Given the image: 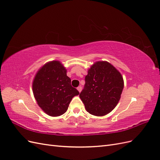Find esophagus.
<instances>
[{"label": "esophagus", "instance_id": "esophagus-1", "mask_svg": "<svg viewBox=\"0 0 160 160\" xmlns=\"http://www.w3.org/2000/svg\"><path fill=\"white\" fill-rule=\"evenodd\" d=\"M77 90L79 91V92H81V90H82V88H81V86L78 87V88H77Z\"/></svg>", "mask_w": 160, "mask_h": 160}]
</instances>
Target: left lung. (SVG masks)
Returning <instances> with one entry per match:
<instances>
[{
  "instance_id": "8db88e82",
  "label": "left lung",
  "mask_w": 160,
  "mask_h": 160,
  "mask_svg": "<svg viewBox=\"0 0 160 160\" xmlns=\"http://www.w3.org/2000/svg\"><path fill=\"white\" fill-rule=\"evenodd\" d=\"M79 97L88 112L95 116L110 113L118 105L124 83L120 72L107 61L96 62L88 70Z\"/></svg>"
}]
</instances>
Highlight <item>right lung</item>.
Instances as JSON below:
<instances>
[{
  "mask_svg": "<svg viewBox=\"0 0 160 160\" xmlns=\"http://www.w3.org/2000/svg\"><path fill=\"white\" fill-rule=\"evenodd\" d=\"M71 82L67 70L58 61L47 62L38 71L32 82V91L45 113L57 117L66 112L72 98L79 94Z\"/></svg>",
  "mask_w": 160,
  "mask_h": 160,
  "instance_id": "obj_1",
  "label": "right lung"
}]
</instances>
